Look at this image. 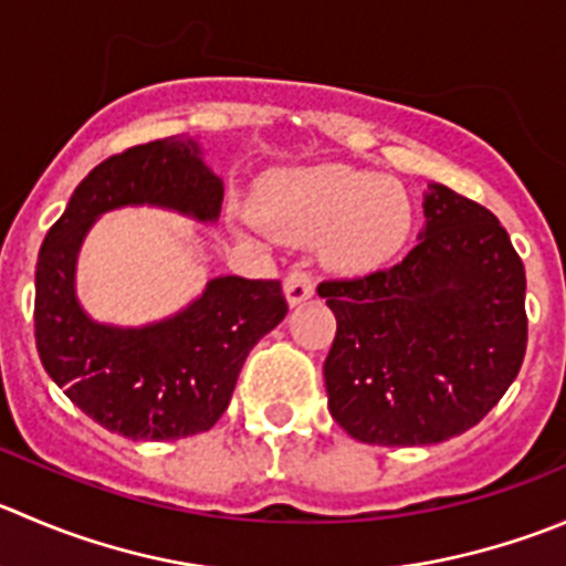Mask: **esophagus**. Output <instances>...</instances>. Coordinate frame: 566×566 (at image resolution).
I'll use <instances>...</instances> for the list:
<instances>
[{"label":"esophagus","instance_id":"1","mask_svg":"<svg viewBox=\"0 0 566 566\" xmlns=\"http://www.w3.org/2000/svg\"><path fill=\"white\" fill-rule=\"evenodd\" d=\"M312 295H315V279H312V273L306 271L287 273V279H284V298H287L290 306L304 304V301L312 298Z\"/></svg>","mask_w":566,"mask_h":566}]
</instances>
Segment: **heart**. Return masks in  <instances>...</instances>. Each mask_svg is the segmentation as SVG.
<instances>
[{"mask_svg": "<svg viewBox=\"0 0 566 566\" xmlns=\"http://www.w3.org/2000/svg\"><path fill=\"white\" fill-rule=\"evenodd\" d=\"M411 199L398 182L348 166H312L268 190L260 221L287 243L317 240L339 271H370L398 254L411 232Z\"/></svg>", "mask_w": 566, "mask_h": 566, "instance_id": "obj_1", "label": "heart"}]
</instances>
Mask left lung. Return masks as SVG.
<instances>
[{
    "mask_svg": "<svg viewBox=\"0 0 566 566\" xmlns=\"http://www.w3.org/2000/svg\"><path fill=\"white\" fill-rule=\"evenodd\" d=\"M422 216L398 265L317 287L337 317L328 411L367 446H434L473 429L528 343L525 268L501 221L437 182Z\"/></svg>",
    "mask_w": 566,
    "mask_h": 566,
    "instance_id": "1",
    "label": "left lung"
}]
</instances>
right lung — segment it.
I'll return each mask as SVG.
<instances>
[{"instance_id":"1","label":"right lung","mask_w":566,"mask_h":566,"mask_svg":"<svg viewBox=\"0 0 566 566\" xmlns=\"http://www.w3.org/2000/svg\"><path fill=\"white\" fill-rule=\"evenodd\" d=\"M223 182L193 137L135 146L93 168L49 229L35 268V345L57 387L129 440H182L227 411L249 350L287 315L273 279L216 276L177 315L98 323L76 298V256L93 223L120 207H160L201 223L221 216Z\"/></svg>"}]
</instances>
